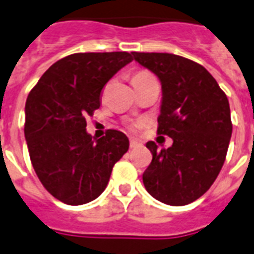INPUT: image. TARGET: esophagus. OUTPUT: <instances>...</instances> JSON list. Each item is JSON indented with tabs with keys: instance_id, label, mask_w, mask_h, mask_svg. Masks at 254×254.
<instances>
[{
	"instance_id": "obj_1",
	"label": "esophagus",
	"mask_w": 254,
	"mask_h": 254,
	"mask_svg": "<svg viewBox=\"0 0 254 254\" xmlns=\"http://www.w3.org/2000/svg\"><path fill=\"white\" fill-rule=\"evenodd\" d=\"M139 146L138 141H135V139H131L130 141V149H135V147Z\"/></svg>"
}]
</instances>
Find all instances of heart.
<instances>
[{
  "mask_svg": "<svg viewBox=\"0 0 254 254\" xmlns=\"http://www.w3.org/2000/svg\"><path fill=\"white\" fill-rule=\"evenodd\" d=\"M153 76L150 72H147V71H138V72H135L131 77V80H139V79H146V77Z\"/></svg>",
  "mask_w": 254,
  "mask_h": 254,
  "instance_id": "b5f03b06",
  "label": "heart"
}]
</instances>
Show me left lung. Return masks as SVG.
<instances>
[{
	"label": "left lung",
	"mask_w": 254,
	"mask_h": 254,
	"mask_svg": "<svg viewBox=\"0 0 254 254\" xmlns=\"http://www.w3.org/2000/svg\"><path fill=\"white\" fill-rule=\"evenodd\" d=\"M133 58L162 84L157 133L173 138L169 149L146 143L153 159L142 175L145 189L165 204H190L208 191L224 165L232 135L228 99L212 75L190 59L166 53Z\"/></svg>",
	"instance_id": "8db88e82"
}]
</instances>
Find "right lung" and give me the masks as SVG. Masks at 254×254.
I'll return each mask as SVG.
<instances>
[{
    "mask_svg": "<svg viewBox=\"0 0 254 254\" xmlns=\"http://www.w3.org/2000/svg\"><path fill=\"white\" fill-rule=\"evenodd\" d=\"M131 54L79 53L46 71L27 96L25 138L39 181L58 200L80 205L107 187L112 169L129 149L123 131L92 139L85 117L100 108V93Z\"/></svg>",
    "mask_w": 254,
    "mask_h": 254,
    "instance_id": "1",
    "label": "right lung"
}]
</instances>
